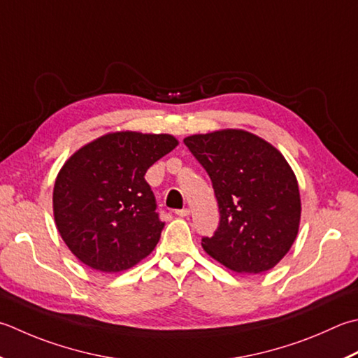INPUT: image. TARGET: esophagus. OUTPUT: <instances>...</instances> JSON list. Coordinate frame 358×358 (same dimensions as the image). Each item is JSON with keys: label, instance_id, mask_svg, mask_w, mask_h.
I'll list each match as a JSON object with an SVG mask.
<instances>
[{"label": "esophagus", "instance_id": "obj_1", "mask_svg": "<svg viewBox=\"0 0 358 358\" xmlns=\"http://www.w3.org/2000/svg\"><path fill=\"white\" fill-rule=\"evenodd\" d=\"M175 214H177L178 217H187L189 214H191V209H187V208L178 209V211H175Z\"/></svg>", "mask_w": 358, "mask_h": 358}]
</instances>
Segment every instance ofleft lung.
Listing matches in <instances>:
<instances>
[{
  "label": "left lung",
  "mask_w": 358,
  "mask_h": 358,
  "mask_svg": "<svg viewBox=\"0 0 358 358\" xmlns=\"http://www.w3.org/2000/svg\"><path fill=\"white\" fill-rule=\"evenodd\" d=\"M205 167L220 223L201 247L237 273L267 271L295 242L301 220L298 180L275 145L255 133L225 129L185 138Z\"/></svg>",
  "instance_id": "left-lung-1"
}]
</instances>
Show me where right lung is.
<instances>
[{"instance_id": "right-lung-1", "label": "right lung", "mask_w": 358, "mask_h": 358, "mask_svg": "<svg viewBox=\"0 0 358 358\" xmlns=\"http://www.w3.org/2000/svg\"><path fill=\"white\" fill-rule=\"evenodd\" d=\"M177 145L167 133L111 131L66 159L54 183L52 211L63 242L82 264L117 273L152 253L164 223L144 175Z\"/></svg>"}]
</instances>
